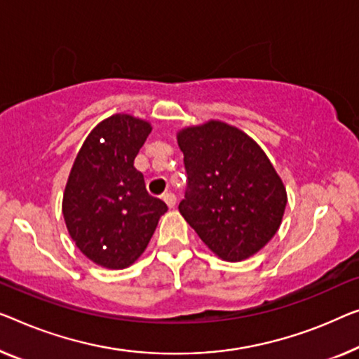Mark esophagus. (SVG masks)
<instances>
[{"label": "esophagus", "instance_id": "obj_1", "mask_svg": "<svg viewBox=\"0 0 359 359\" xmlns=\"http://www.w3.org/2000/svg\"><path fill=\"white\" fill-rule=\"evenodd\" d=\"M163 200H164V203H165V205H168L169 208H174L175 203H177V198H175L174 194H164V195H163Z\"/></svg>", "mask_w": 359, "mask_h": 359}]
</instances>
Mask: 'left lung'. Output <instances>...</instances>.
<instances>
[{
  "mask_svg": "<svg viewBox=\"0 0 359 359\" xmlns=\"http://www.w3.org/2000/svg\"><path fill=\"white\" fill-rule=\"evenodd\" d=\"M187 172L179 211L219 258L242 261L274 237L285 187L266 153L238 128L211 121L177 135Z\"/></svg>",
  "mask_w": 359,
  "mask_h": 359,
  "instance_id": "obj_1",
  "label": "left lung"
}]
</instances>
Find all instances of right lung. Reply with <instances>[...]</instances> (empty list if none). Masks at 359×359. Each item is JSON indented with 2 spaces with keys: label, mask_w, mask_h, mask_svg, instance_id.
Here are the masks:
<instances>
[{
  "label": "right lung",
  "mask_w": 359,
  "mask_h": 359,
  "mask_svg": "<svg viewBox=\"0 0 359 359\" xmlns=\"http://www.w3.org/2000/svg\"><path fill=\"white\" fill-rule=\"evenodd\" d=\"M151 132L148 122L116 114L96 126L72 165L62 200L67 231L93 263L124 269L154 233L165 203L148 195L133 159Z\"/></svg>",
  "instance_id": "right-lung-1"
}]
</instances>
